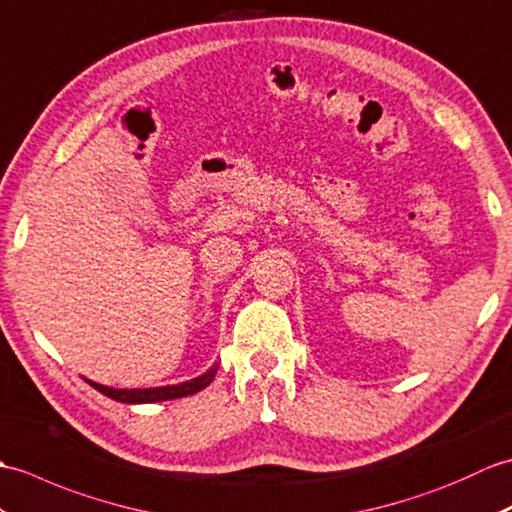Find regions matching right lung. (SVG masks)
Here are the masks:
<instances>
[{
    "label": "right lung",
    "mask_w": 512,
    "mask_h": 512,
    "mask_svg": "<svg viewBox=\"0 0 512 512\" xmlns=\"http://www.w3.org/2000/svg\"><path fill=\"white\" fill-rule=\"evenodd\" d=\"M219 366L214 363L210 370H206L199 377L184 381V383H177V385H162V388H133V390H116V388H109V385H100L89 381L87 383L92 385L94 390H98L100 394L109 396L113 401H120V403H160V401H173V399H181V396H190V394H197L203 388H208L212 383L214 374H217Z\"/></svg>",
    "instance_id": "obj_1"
}]
</instances>
